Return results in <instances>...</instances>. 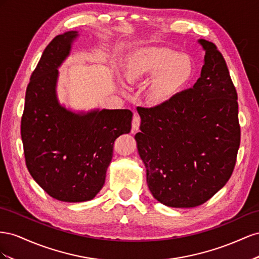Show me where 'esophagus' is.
I'll list each match as a JSON object with an SVG mask.
<instances>
[{"instance_id": "34e87169", "label": "esophagus", "mask_w": 259, "mask_h": 259, "mask_svg": "<svg viewBox=\"0 0 259 259\" xmlns=\"http://www.w3.org/2000/svg\"><path fill=\"white\" fill-rule=\"evenodd\" d=\"M140 123H141V117L135 114L134 119H132V131H137L140 128Z\"/></svg>"}]
</instances>
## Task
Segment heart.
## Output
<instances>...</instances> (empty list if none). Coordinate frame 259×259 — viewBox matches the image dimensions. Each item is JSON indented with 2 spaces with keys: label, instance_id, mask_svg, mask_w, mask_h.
<instances>
[{
  "label": "heart",
  "instance_id": "obj_1",
  "mask_svg": "<svg viewBox=\"0 0 259 259\" xmlns=\"http://www.w3.org/2000/svg\"><path fill=\"white\" fill-rule=\"evenodd\" d=\"M192 73L190 58L167 48L144 49L131 58L123 70L129 84L153 76L147 97L154 104L170 100L189 80Z\"/></svg>",
  "mask_w": 259,
  "mask_h": 259
}]
</instances>
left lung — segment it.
Here are the masks:
<instances>
[{"label": "left lung", "mask_w": 259, "mask_h": 259, "mask_svg": "<svg viewBox=\"0 0 259 259\" xmlns=\"http://www.w3.org/2000/svg\"><path fill=\"white\" fill-rule=\"evenodd\" d=\"M205 50L195 84L159 105L138 107V151L153 196L170 207L202 205L230 179L241 129L238 94L223 54Z\"/></svg>", "instance_id": "8db88e82"}]
</instances>
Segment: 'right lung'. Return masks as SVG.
<instances>
[{"label":"right lung","instance_id":"obj_1","mask_svg":"<svg viewBox=\"0 0 259 259\" xmlns=\"http://www.w3.org/2000/svg\"><path fill=\"white\" fill-rule=\"evenodd\" d=\"M77 31L56 35L43 51L29 81L20 134L26 166L55 199L85 202L103 188L115 140L129 134L132 112L102 109L75 114L56 99L57 68Z\"/></svg>","mask_w":259,"mask_h":259}]
</instances>
